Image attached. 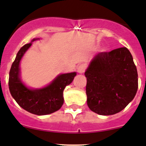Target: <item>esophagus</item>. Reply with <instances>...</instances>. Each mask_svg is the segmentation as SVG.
<instances>
[{"mask_svg": "<svg viewBox=\"0 0 146 146\" xmlns=\"http://www.w3.org/2000/svg\"><path fill=\"white\" fill-rule=\"evenodd\" d=\"M85 69H86V66H85V64H80V65L77 66V72H78V73H80V74H82V73H84V72H85Z\"/></svg>", "mask_w": 146, "mask_h": 146, "instance_id": "34e87169", "label": "esophagus"}]
</instances>
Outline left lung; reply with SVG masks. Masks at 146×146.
Segmentation results:
<instances>
[{
  "mask_svg": "<svg viewBox=\"0 0 146 146\" xmlns=\"http://www.w3.org/2000/svg\"><path fill=\"white\" fill-rule=\"evenodd\" d=\"M87 104L100 115L119 113L133 100L138 88L137 68L127 48L98 53L85 72Z\"/></svg>",
  "mask_w": 146,
  "mask_h": 146,
  "instance_id": "obj_1",
  "label": "left lung"
}]
</instances>
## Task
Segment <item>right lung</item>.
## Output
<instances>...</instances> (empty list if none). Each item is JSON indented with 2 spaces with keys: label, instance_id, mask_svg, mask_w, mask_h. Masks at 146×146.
Returning <instances> with one entry per match:
<instances>
[{
  "label": "right lung",
  "instance_id": "right-lung-1",
  "mask_svg": "<svg viewBox=\"0 0 146 146\" xmlns=\"http://www.w3.org/2000/svg\"><path fill=\"white\" fill-rule=\"evenodd\" d=\"M40 40L34 38L31 42L21 47L17 53L9 72V87L12 97L27 111L36 115H47L61 109L64 104L63 92L72 83L76 72L60 74L49 85L41 88H28L21 80L20 61L30 48L32 42Z\"/></svg>",
  "mask_w": 146,
  "mask_h": 146
}]
</instances>
